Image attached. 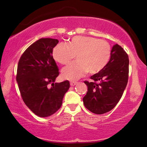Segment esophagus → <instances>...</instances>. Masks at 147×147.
<instances>
[{
  "instance_id": "34e87169",
  "label": "esophagus",
  "mask_w": 147,
  "mask_h": 147,
  "mask_svg": "<svg viewBox=\"0 0 147 147\" xmlns=\"http://www.w3.org/2000/svg\"><path fill=\"white\" fill-rule=\"evenodd\" d=\"M77 84V82H71V83H70V84H71V86H75V85Z\"/></svg>"
}]
</instances>
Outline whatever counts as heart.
<instances>
[{
    "instance_id": "b5f03b06",
    "label": "heart",
    "mask_w": 147,
    "mask_h": 147,
    "mask_svg": "<svg viewBox=\"0 0 147 147\" xmlns=\"http://www.w3.org/2000/svg\"><path fill=\"white\" fill-rule=\"evenodd\" d=\"M111 46L107 41L92 37H74L69 43H59L53 50L57 62L66 65L75 57L76 61L61 71L63 78L76 80L88 72L97 74L108 64L111 57Z\"/></svg>"
}]
</instances>
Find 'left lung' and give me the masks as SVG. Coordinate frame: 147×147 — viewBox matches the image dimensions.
I'll return each instance as SVG.
<instances>
[{
	"instance_id": "obj_1",
	"label": "left lung",
	"mask_w": 147,
	"mask_h": 147,
	"mask_svg": "<svg viewBox=\"0 0 147 147\" xmlns=\"http://www.w3.org/2000/svg\"><path fill=\"white\" fill-rule=\"evenodd\" d=\"M129 63L128 55L124 49L117 44L113 45L106 67L90 76L92 82L84 81L88 91L83 102L89 111L103 114L114 108L127 84Z\"/></svg>"
}]
</instances>
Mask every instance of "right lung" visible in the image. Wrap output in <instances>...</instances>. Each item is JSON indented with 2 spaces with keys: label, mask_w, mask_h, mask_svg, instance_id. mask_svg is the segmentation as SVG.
Here are the masks:
<instances>
[{
  "label": "right lung",
  "mask_w": 147,
  "mask_h": 147,
  "mask_svg": "<svg viewBox=\"0 0 147 147\" xmlns=\"http://www.w3.org/2000/svg\"><path fill=\"white\" fill-rule=\"evenodd\" d=\"M58 43L56 39H39L24 52L18 65L16 81L23 101L41 117L61 108L70 87L68 80L55 82L59 72L52 55Z\"/></svg>",
  "instance_id": "1"
}]
</instances>
